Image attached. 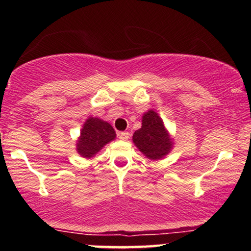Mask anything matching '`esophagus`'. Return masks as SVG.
I'll return each mask as SVG.
<instances>
[{
    "mask_svg": "<svg viewBox=\"0 0 251 251\" xmlns=\"http://www.w3.org/2000/svg\"><path fill=\"white\" fill-rule=\"evenodd\" d=\"M129 138L128 132H120L119 133V139L120 140H127Z\"/></svg>",
    "mask_w": 251,
    "mask_h": 251,
    "instance_id": "obj_1",
    "label": "esophagus"
}]
</instances>
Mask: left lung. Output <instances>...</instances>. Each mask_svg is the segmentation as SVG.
<instances>
[{"label": "left lung", "mask_w": 251, "mask_h": 251, "mask_svg": "<svg viewBox=\"0 0 251 251\" xmlns=\"http://www.w3.org/2000/svg\"><path fill=\"white\" fill-rule=\"evenodd\" d=\"M134 145L151 160H159L170 153L174 140L164 126L163 119L153 109L144 113L142 127L133 133Z\"/></svg>", "instance_id": "left-lung-1"}]
</instances>
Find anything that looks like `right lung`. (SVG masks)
I'll list each match as a JSON object with an SVG mask.
<instances>
[{
  "label": "right lung",
  "mask_w": 251,
  "mask_h": 251,
  "mask_svg": "<svg viewBox=\"0 0 251 251\" xmlns=\"http://www.w3.org/2000/svg\"><path fill=\"white\" fill-rule=\"evenodd\" d=\"M113 139H116V131L111 124L99 118L89 117L80 131L76 151L81 157L89 159Z\"/></svg>",
  "instance_id": "obj_1"
}]
</instances>
